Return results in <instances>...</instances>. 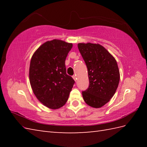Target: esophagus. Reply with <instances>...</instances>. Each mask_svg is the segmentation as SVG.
I'll use <instances>...</instances> for the list:
<instances>
[{"label":"esophagus","mask_w":147,"mask_h":147,"mask_svg":"<svg viewBox=\"0 0 147 147\" xmlns=\"http://www.w3.org/2000/svg\"><path fill=\"white\" fill-rule=\"evenodd\" d=\"M73 78L74 80V81H76V80H77V78H76V75H74V76H73Z\"/></svg>","instance_id":"1"}]
</instances>
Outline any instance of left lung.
<instances>
[{"label":"left lung","mask_w":147,"mask_h":147,"mask_svg":"<svg viewBox=\"0 0 147 147\" xmlns=\"http://www.w3.org/2000/svg\"><path fill=\"white\" fill-rule=\"evenodd\" d=\"M88 69L89 86L82 92L86 104L100 108L114 96L119 83L120 74L114 57L104 47L96 43L78 44Z\"/></svg>","instance_id":"8db88e82"}]
</instances>
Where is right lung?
I'll list each match as a JSON object with an SVG mask.
<instances>
[{"label":"right lung","mask_w":147,"mask_h":147,"mask_svg":"<svg viewBox=\"0 0 147 147\" xmlns=\"http://www.w3.org/2000/svg\"><path fill=\"white\" fill-rule=\"evenodd\" d=\"M72 47V43L53 40L40 46L31 59V86L36 97L48 108L62 107L75 83L66 74L65 65V59Z\"/></svg>","instance_id":"right-lung-1"}]
</instances>
